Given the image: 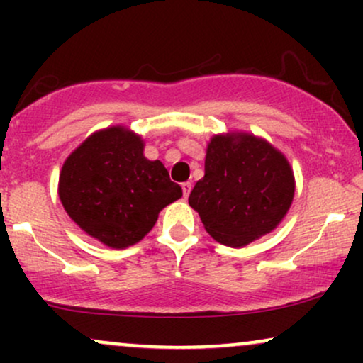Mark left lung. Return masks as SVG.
I'll return each instance as SVG.
<instances>
[{
  "label": "left lung",
  "instance_id": "8db88e82",
  "mask_svg": "<svg viewBox=\"0 0 363 363\" xmlns=\"http://www.w3.org/2000/svg\"><path fill=\"white\" fill-rule=\"evenodd\" d=\"M172 179L160 160L143 155L138 136L109 128L83 141L65 162L60 199L86 234L123 249L140 242L162 208L181 198Z\"/></svg>",
  "mask_w": 363,
  "mask_h": 363
}]
</instances>
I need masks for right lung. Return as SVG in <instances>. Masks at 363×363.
Instances as JSON below:
<instances>
[{
    "mask_svg": "<svg viewBox=\"0 0 363 363\" xmlns=\"http://www.w3.org/2000/svg\"><path fill=\"white\" fill-rule=\"evenodd\" d=\"M294 199L290 165L257 140L232 143L215 136L208 145L205 177L196 182L189 205L220 244L240 247L272 232Z\"/></svg>",
    "mask_w": 363,
    "mask_h": 363,
    "instance_id": "obj_1",
    "label": "right lung"
}]
</instances>
